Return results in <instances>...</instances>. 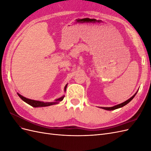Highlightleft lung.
<instances>
[{"label":"left lung","mask_w":151,"mask_h":151,"mask_svg":"<svg viewBox=\"0 0 151 151\" xmlns=\"http://www.w3.org/2000/svg\"><path fill=\"white\" fill-rule=\"evenodd\" d=\"M137 93L133 96H132L130 99H129L128 100H127V101H125V102H123V103H122L121 104L115 105V106H112V107H101V108L104 109H106V110L111 111V110H114V109H118V108H122L123 106H125L126 104H127L128 103H129L130 101H131V100L135 97V96L137 94Z\"/></svg>","instance_id":"left-lung-1"}]
</instances>
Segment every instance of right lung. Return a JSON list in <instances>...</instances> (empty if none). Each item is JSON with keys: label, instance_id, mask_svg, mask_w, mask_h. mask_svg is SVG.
Masks as SVG:
<instances>
[{"label": "right lung", "instance_id": "1", "mask_svg": "<svg viewBox=\"0 0 151 151\" xmlns=\"http://www.w3.org/2000/svg\"><path fill=\"white\" fill-rule=\"evenodd\" d=\"M67 84H66V86H65V88H64V91H66V88H67ZM17 95L19 96V98L22 100V101H24V102H26V103H28V104L31 105V106L33 107H44V106H51V105L53 104H56L59 103V102L62 101L63 99L64 98V96H63L62 97L57 99L54 102H43V101H36V100H33V99H30L28 98H26L24 96H22V95H21L19 93H17Z\"/></svg>", "mask_w": 151, "mask_h": 151}]
</instances>
